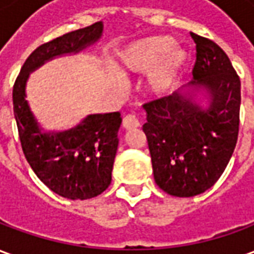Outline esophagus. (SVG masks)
I'll list each match as a JSON object with an SVG mask.
<instances>
[{
    "instance_id": "34e87169",
    "label": "esophagus",
    "mask_w": 254,
    "mask_h": 254,
    "mask_svg": "<svg viewBox=\"0 0 254 254\" xmlns=\"http://www.w3.org/2000/svg\"><path fill=\"white\" fill-rule=\"evenodd\" d=\"M122 127H125L127 130H130V129L140 127V121H138V118L134 114H127L122 120Z\"/></svg>"
}]
</instances>
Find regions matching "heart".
<instances>
[{
  "mask_svg": "<svg viewBox=\"0 0 254 254\" xmlns=\"http://www.w3.org/2000/svg\"><path fill=\"white\" fill-rule=\"evenodd\" d=\"M185 50L174 46L170 36H149L127 45L120 53V66L124 74L149 73L148 87L162 94L171 88L187 64ZM117 84L122 87L121 80Z\"/></svg>",
  "mask_w": 254,
  "mask_h": 254,
  "instance_id": "1",
  "label": "heart"
}]
</instances>
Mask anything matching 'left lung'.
<instances>
[{
    "label": "left lung",
    "instance_id": "obj_1",
    "mask_svg": "<svg viewBox=\"0 0 254 254\" xmlns=\"http://www.w3.org/2000/svg\"><path fill=\"white\" fill-rule=\"evenodd\" d=\"M190 35L196 43L193 80L173 95L143 105L155 182L177 197L197 196L218 181L240 129L238 74L215 42ZM200 90L207 94L208 108L194 100Z\"/></svg>",
    "mask_w": 254,
    "mask_h": 254
}]
</instances>
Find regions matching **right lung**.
<instances>
[{
    "instance_id": "obj_1",
    "label": "right lung",
    "mask_w": 254,
    "mask_h": 254,
    "mask_svg": "<svg viewBox=\"0 0 254 254\" xmlns=\"http://www.w3.org/2000/svg\"><path fill=\"white\" fill-rule=\"evenodd\" d=\"M102 21L43 43L25 60L13 85V113L25 159L50 190L70 200L96 197L109 188L121 114H89L63 132H45L27 100L30 73L53 58L83 52L99 41Z\"/></svg>"
}]
</instances>
